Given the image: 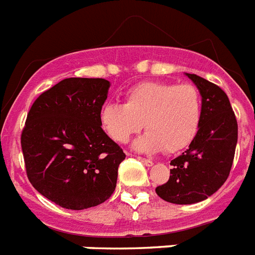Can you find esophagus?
I'll return each instance as SVG.
<instances>
[{"instance_id":"1","label":"esophagus","mask_w":255,"mask_h":255,"mask_svg":"<svg viewBox=\"0 0 255 255\" xmlns=\"http://www.w3.org/2000/svg\"><path fill=\"white\" fill-rule=\"evenodd\" d=\"M136 159H138L139 161H142V163L144 164L146 167H152L153 165V161L150 160V159H144V157H139V156L136 157Z\"/></svg>"}]
</instances>
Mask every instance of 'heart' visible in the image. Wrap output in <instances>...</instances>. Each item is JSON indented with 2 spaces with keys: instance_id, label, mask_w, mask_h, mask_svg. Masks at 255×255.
Wrapping results in <instances>:
<instances>
[{
  "instance_id": "b5f03b06",
  "label": "heart",
  "mask_w": 255,
  "mask_h": 255,
  "mask_svg": "<svg viewBox=\"0 0 255 255\" xmlns=\"http://www.w3.org/2000/svg\"><path fill=\"white\" fill-rule=\"evenodd\" d=\"M202 120V98L193 85L143 82L130 88L125 104L108 103L100 124L115 142H129L144 125L147 131L134 142L139 152L173 153L188 147Z\"/></svg>"
}]
</instances>
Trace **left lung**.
Segmentation results:
<instances>
[{
	"instance_id": "8db88e82",
	"label": "left lung",
	"mask_w": 255,
	"mask_h": 255,
	"mask_svg": "<svg viewBox=\"0 0 255 255\" xmlns=\"http://www.w3.org/2000/svg\"><path fill=\"white\" fill-rule=\"evenodd\" d=\"M185 75L202 96L201 126L188 150L170 161L167 184L155 190L174 205L198 203L218 191L228 178L237 144V121L226 92L205 78Z\"/></svg>"
}]
</instances>
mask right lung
Returning a JSON list of instances; mask_svg holds the SVG:
<instances>
[{"label": "right lung", "mask_w": 255, "mask_h": 255, "mask_svg": "<svg viewBox=\"0 0 255 255\" xmlns=\"http://www.w3.org/2000/svg\"><path fill=\"white\" fill-rule=\"evenodd\" d=\"M111 83L67 78L35 100L22 132L27 177L49 201L86 210L113 194L123 148L100 124Z\"/></svg>", "instance_id": "right-lung-1"}]
</instances>
